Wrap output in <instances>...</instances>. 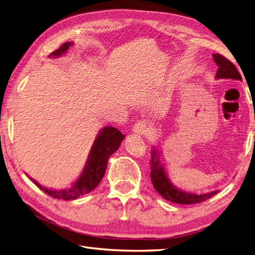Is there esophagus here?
I'll use <instances>...</instances> for the list:
<instances>
[{
	"instance_id": "esophagus-1",
	"label": "esophagus",
	"mask_w": 255,
	"mask_h": 255,
	"mask_svg": "<svg viewBox=\"0 0 255 255\" xmlns=\"http://www.w3.org/2000/svg\"><path fill=\"white\" fill-rule=\"evenodd\" d=\"M150 126L145 122H138L137 124H134L132 130L133 133L138 134V136H145L150 132Z\"/></svg>"
}]
</instances>
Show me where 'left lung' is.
Segmentation results:
<instances>
[{
	"label": "left lung",
	"mask_w": 255,
	"mask_h": 255,
	"mask_svg": "<svg viewBox=\"0 0 255 255\" xmlns=\"http://www.w3.org/2000/svg\"><path fill=\"white\" fill-rule=\"evenodd\" d=\"M213 57L216 64L218 66L216 79H232L240 81L242 80L239 71L235 67V64L229 61L228 59H226L224 56L219 55V53H214ZM160 155L161 153L156 148H153L152 151H151L150 176L155 191L164 199L170 200V202L175 204L192 205L205 202V200L213 197L214 195L218 193V191H214L205 194H192L177 188L176 186L173 185L169 176H167Z\"/></svg>",
	"instance_id": "8db88e82"
}]
</instances>
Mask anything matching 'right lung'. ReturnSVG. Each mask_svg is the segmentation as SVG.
Here are the masks:
<instances>
[{
    "instance_id": "1",
    "label": "right lung",
    "mask_w": 255,
    "mask_h": 255,
    "mask_svg": "<svg viewBox=\"0 0 255 255\" xmlns=\"http://www.w3.org/2000/svg\"><path fill=\"white\" fill-rule=\"evenodd\" d=\"M71 45L72 42H66L59 49L51 52L49 57L58 58L62 56L64 52H67ZM124 138L125 134H123L118 129L114 127L108 126L101 129L94 140L93 145H92L89 158L86 160V164L82 173H81L78 180L74 181V183L70 187L64 189H51L41 186L39 183L32 180L31 177L29 178L41 191H44L53 198L63 200L77 199L78 197L92 192L99 185L103 176L105 174L108 159H110V156L115 151H117Z\"/></svg>"
}]
</instances>
